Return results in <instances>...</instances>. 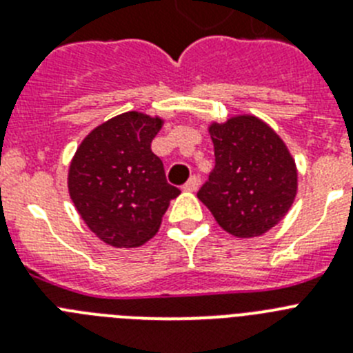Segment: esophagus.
<instances>
[{
	"label": "esophagus",
	"mask_w": 353,
	"mask_h": 353,
	"mask_svg": "<svg viewBox=\"0 0 353 353\" xmlns=\"http://www.w3.org/2000/svg\"><path fill=\"white\" fill-rule=\"evenodd\" d=\"M198 187H199V179L196 176V174H192L191 179L185 182L183 189H185V191H198Z\"/></svg>",
	"instance_id": "34e87169"
}]
</instances>
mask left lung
I'll list each match as a JSON object with an SVG mask.
<instances>
[{
	"instance_id": "obj_1",
	"label": "left lung",
	"mask_w": 353,
	"mask_h": 353,
	"mask_svg": "<svg viewBox=\"0 0 353 353\" xmlns=\"http://www.w3.org/2000/svg\"><path fill=\"white\" fill-rule=\"evenodd\" d=\"M215 166L198 198L224 232L239 239L267 233L297 194V168L283 139L256 117L212 123Z\"/></svg>"
}]
</instances>
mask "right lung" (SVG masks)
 Masks as SVG:
<instances>
[{"instance_id":"add662e5","label":"right lung","mask_w":353,"mask_h":353,"mask_svg":"<svg viewBox=\"0 0 353 353\" xmlns=\"http://www.w3.org/2000/svg\"><path fill=\"white\" fill-rule=\"evenodd\" d=\"M161 118L130 111L93 129L68 170V192L86 226L105 244L138 248L159 232L180 189L152 152Z\"/></svg>"}]
</instances>
